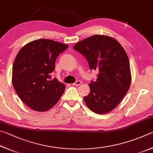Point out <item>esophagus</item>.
Returning a JSON list of instances; mask_svg holds the SVG:
<instances>
[{
  "label": "esophagus",
  "mask_w": 153,
  "mask_h": 153,
  "mask_svg": "<svg viewBox=\"0 0 153 153\" xmlns=\"http://www.w3.org/2000/svg\"><path fill=\"white\" fill-rule=\"evenodd\" d=\"M82 84V82L81 81H77L74 82V83L72 84V85H74V86H79V85H81Z\"/></svg>",
  "instance_id": "1"
}]
</instances>
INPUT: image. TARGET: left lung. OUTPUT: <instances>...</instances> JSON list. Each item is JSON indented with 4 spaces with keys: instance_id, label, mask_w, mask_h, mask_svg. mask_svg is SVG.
Wrapping results in <instances>:
<instances>
[{
    "instance_id": "left-lung-1",
    "label": "left lung",
    "mask_w": 153,
    "mask_h": 153,
    "mask_svg": "<svg viewBox=\"0 0 153 153\" xmlns=\"http://www.w3.org/2000/svg\"><path fill=\"white\" fill-rule=\"evenodd\" d=\"M73 49L86 58L91 69L99 71L96 81L89 85V94L83 97L86 105L98 114L113 110L126 94L132 79L126 51L114 37L104 35L85 38Z\"/></svg>"
}]
</instances>
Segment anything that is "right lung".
Here are the masks:
<instances>
[{
	"mask_svg": "<svg viewBox=\"0 0 153 153\" xmlns=\"http://www.w3.org/2000/svg\"><path fill=\"white\" fill-rule=\"evenodd\" d=\"M68 45L48 39L28 43L19 51L13 66L12 82L27 106L45 111L54 106L65 91L56 79L49 80L55 69L56 58Z\"/></svg>",
	"mask_w": 153,
	"mask_h": 153,
	"instance_id": "right-lung-1",
	"label": "right lung"
}]
</instances>
